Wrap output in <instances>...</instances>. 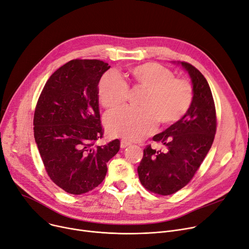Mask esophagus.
Wrapping results in <instances>:
<instances>
[{"label": "esophagus", "instance_id": "esophagus-1", "mask_svg": "<svg viewBox=\"0 0 249 249\" xmlns=\"http://www.w3.org/2000/svg\"><path fill=\"white\" fill-rule=\"evenodd\" d=\"M130 145H131V143L126 141V140H121V142H120V147L121 148H126V147H128Z\"/></svg>", "mask_w": 249, "mask_h": 249}]
</instances>
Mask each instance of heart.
<instances>
[{
	"mask_svg": "<svg viewBox=\"0 0 249 249\" xmlns=\"http://www.w3.org/2000/svg\"><path fill=\"white\" fill-rule=\"evenodd\" d=\"M135 84L147 91L141 102L142 109L123 108L107 115L108 132L129 141H140L152 134L159 120L162 125L178 121L189 111L193 89L184 78H177L172 71L159 63L148 62L131 69ZM129 88L119 74L105 73L98 86L102 106L112 110L121 107L128 97Z\"/></svg>",
	"mask_w": 249,
	"mask_h": 249,
	"instance_id": "1",
	"label": "heart"
}]
</instances>
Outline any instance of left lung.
<instances>
[{
	"label": "left lung",
	"mask_w": 249,
	"mask_h": 249,
	"mask_svg": "<svg viewBox=\"0 0 249 249\" xmlns=\"http://www.w3.org/2000/svg\"><path fill=\"white\" fill-rule=\"evenodd\" d=\"M181 65L193 85V102L178 121L152 140L166 147L165 151L148 145L137 167L142 186L155 194L167 196L184 188L198 171L210 150L216 133V110L212 91L205 76L192 64Z\"/></svg>",
	"instance_id": "obj_1"
}]
</instances>
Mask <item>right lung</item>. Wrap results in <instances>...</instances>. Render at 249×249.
Segmentation results:
<instances>
[{"label":"right lung","mask_w":249,"mask_h":249,"mask_svg":"<svg viewBox=\"0 0 249 249\" xmlns=\"http://www.w3.org/2000/svg\"><path fill=\"white\" fill-rule=\"evenodd\" d=\"M111 67L98 59H73L48 78L34 113V138L49 178L69 194L98 187L107 162L120 149L115 139L97 145L103 136L98 85Z\"/></svg>","instance_id":"right-lung-1"}]
</instances>
